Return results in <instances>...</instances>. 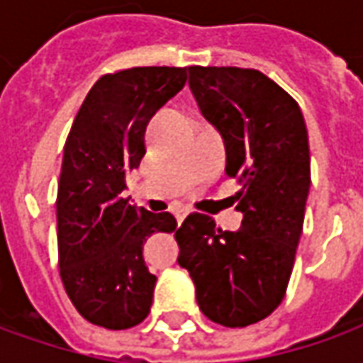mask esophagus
Wrapping results in <instances>:
<instances>
[{"label": "esophagus", "mask_w": 363, "mask_h": 363, "mask_svg": "<svg viewBox=\"0 0 363 363\" xmlns=\"http://www.w3.org/2000/svg\"><path fill=\"white\" fill-rule=\"evenodd\" d=\"M187 213H189L187 209H179V211H177V213H176L177 223H182V221H184V219H186V217H187Z\"/></svg>", "instance_id": "34e87169"}]
</instances>
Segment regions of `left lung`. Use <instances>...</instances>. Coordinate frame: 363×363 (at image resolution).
<instances>
[{
	"label": "left lung",
	"instance_id": "1",
	"mask_svg": "<svg viewBox=\"0 0 363 363\" xmlns=\"http://www.w3.org/2000/svg\"><path fill=\"white\" fill-rule=\"evenodd\" d=\"M189 89L223 138L243 221L223 231L209 215H187L176 231L177 262L207 318L245 328L286 292L311 189L308 132L296 101L261 71L189 67Z\"/></svg>",
	"mask_w": 363,
	"mask_h": 363
}]
</instances>
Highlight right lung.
<instances>
[{
    "instance_id": "add662e5",
    "label": "right lung",
    "mask_w": 363,
    "mask_h": 363,
    "mask_svg": "<svg viewBox=\"0 0 363 363\" xmlns=\"http://www.w3.org/2000/svg\"><path fill=\"white\" fill-rule=\"evenodd\" d=\"M187 67H134L94 82L72 122L57 194L59 267L82 318L126 330L150 314L156 277L142 249L176 231L172 213H150L122 197L126 174L146 154V126L184 89Z\"/></svg>"
}]
</instances>
